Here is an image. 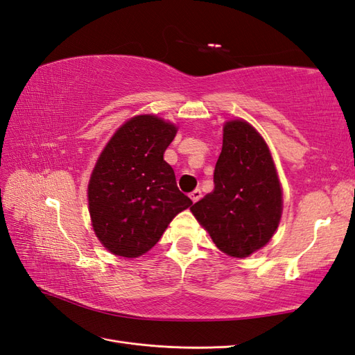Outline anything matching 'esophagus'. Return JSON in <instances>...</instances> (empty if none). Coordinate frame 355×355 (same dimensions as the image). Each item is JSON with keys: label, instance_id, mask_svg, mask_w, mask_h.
<instances>
[{"label": "esophagus", "instance_id": "34e87169", "mask_svg": "<svg viewBox=\"0 0 355 355\" xmlns=\"http://www.w3.org/2000/svg\"><path fill=\"white\" fill-rule=\"evenodd\" d=\"M189 196H191V200H192L193 202H196V201H200V200H201L202 193H201L200 189H195V191H193L191 195H189Z\"/></svg>", "mask_w": 355, "mask_h": 355}]
</instances>
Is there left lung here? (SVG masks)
<instances>
[{"instance_id": "obj_1", "label": "left lung", "mask_w": 355, "mask_h": 355, "mask_svg": "<svg viewBox=\"0 0 355 355\" xmlns=\"http://www.w3.org/2000/svg\"><path fill=\"white\" fill-rule=\"evenodd\" d=\"M215 189L191 210L220 251L248 257L274 236L283 210L275 164L263 137L248 122L224 125Z\"/></svg>"}]
</instances>
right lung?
<instances>
[{
    "label": "right lung",
    "instance_id": "obj_1",
    "mask_svg": "<svg viewBox=\"0 0 355 355\" xmlns=\"http://www.w3.org/2000/svg\"><path fill=\"white\" fill-rule=\"evenodd\" d=\"M175 135L172 123L140 114L123 123L98 159L89 211L96 237L112 254L131 259L150 251L169 222L192 205L163 160Z\"/></svg>",
    "mask_w": 355,
    "mask_h": 355
}]
</instances>
